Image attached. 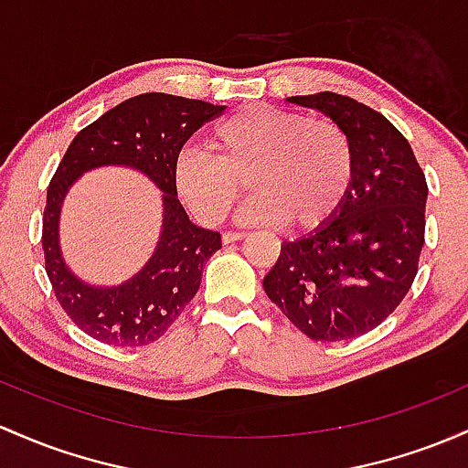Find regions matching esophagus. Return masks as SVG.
<instances>
[{
    "mask_svg": "<svg viewBox=\"0 0 468 468\" xmlns=\"http://www.w3.org/2000/svg\"><path fill=\"white\" fill-rule=\"evenodd\" d=\"M244 235L246 233H242V230H226V233L222 235V239H224V244H233V242H239Z\"/></svg>",
    "mask_w": 468,
    "mask_h": 468,
    "instance_id": "1",
    "label": "esophagus"
}]
</instances>
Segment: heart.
I'll use <instances>...</instances> for the list:
<instances>
[{
  "instance_id": "obj_1",
  "label": "heart",
  "mask_w": 468,
  "mask_h": 468,
  "mask_svg": "<svg viewBox=\"0 0 468 468\" xmlns=\"http://www.w3.org/2000/svg\"><path fill=\"white\" fill-rule=\"evenodd\" d=\"M208 148L177 157L176 191L202 224H219L255 188L246 222H286L315 230L331 222L351 191L356 151L348 133L331 117H309L273 106H242L213 126Z\"/></svg>"
}]
</instances>
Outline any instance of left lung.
<instances>
[{"label":"left lung","instance_id":"obj_1","mask_svg":"<svg viewBox=\"0 0 468 468\" xmlns=\"http://www.w3.org/2000/svg\"><path fill=\"white\" fill-rule=\"evenodd\" d=\"M289 101L344 126L356 176L331 222L284 242L264 291L311 340H351L382 324L413 284L429 186L407 137L382 112L331 90Z\"/></svg>","mask_w":468,"mask_h":468}]
</instances>
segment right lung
Instances as JSON below:
<instances>
[{"label": "right lung", "instance_id": "obj_1", "mask_svg": "<svg viewBox=\"0 0 468 468\" xmlns=\"http://www.w3.org/2000/svg\"><path fill=\"white\" fill-rule=\"evenodd\" d=\"M222 112L224 106L202 100L144 92L81 128L66 148L46 193L44 264L59 306L92 340L111 346L151 344L197 292L204 264L222 249V238L188 222L173 171L188 137ZM104 163L137 167L163 188L165 230L154 258L133 281L115 290H92L65 269L57 246V219L69 184L84 170Z\"/></svg>", "mask_w": 468, "mask_h": 468}]
</instances>
